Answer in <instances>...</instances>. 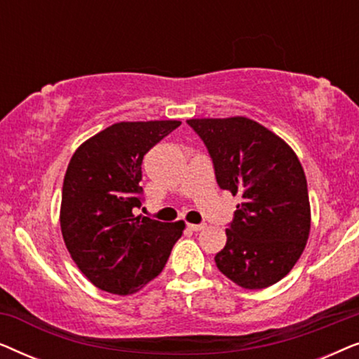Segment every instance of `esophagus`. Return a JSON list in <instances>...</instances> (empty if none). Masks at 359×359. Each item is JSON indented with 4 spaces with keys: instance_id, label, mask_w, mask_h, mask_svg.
Segmentation results:
<instances>
[{
    "instance_id": "obj_1",
    "label": "esophagus",
    "mask_w": 359,
    "mask_h": 359,
    "mask_svg": "<svg viewBox=\"0 0 359 359\" xmlns=\"http://www.w3.org/2000/svg\"><path fill=\"white\" fill-rule=\"evenodd\" d=\"M188 229L193 230V232H199V230L205 229V224H189Z\"/></svg>"
}]
</instances>
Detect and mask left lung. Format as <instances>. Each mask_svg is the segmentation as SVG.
Here are the masks:
<instances>
[{
    "instance_id": "1",
    "label": "left lung",
    "mask_w": 359,
    "mask_h": 359,
    "mask_svg": "<svg viewBox=\"0 0 359 359\" xmlns=\"http://www.w3.org/2000/svg\"><path fill=\"white\" fill-rule=\"evenodd\" d=\"M212 158L220 189L242 196L215 255L219 271L245 289H263L291 271L311 232L307 180L283 139L247 117L189 119Z\"/></svg>"
}]
</instances>
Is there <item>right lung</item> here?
I'll return each mask as SVG.
<instances>
[{
	"instance_id": "add662e5",
	"label": "right lung",
	"mask_w": 359,
	"mask_h": 359,
	"mask_svg": "<svg viewBox=\"0 0 359 359\" xmlns=\"http://www.w3.org/2000/svg\"><path fill=\"white\" fill-rule=\"evenodd\" d=\"M180 121L117 122L78 147L62 189L60 227L80 271L106 292L134 294L158 276L184 222L134 215L142 160Z\"/></svg>"
}]
</instances>
